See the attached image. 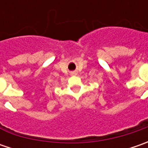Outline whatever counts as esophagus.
<instances>
[{"label":"esophagus","instance_id":"1","mask_svg":"<svg viewBox=\"0 0 148 148\" xmlns=\"http://www.w3.org/2000/svg\"><path fill=\"white\" fill-rule=\"evenodd\" d=\"M72 73H73V74H76V71H72Z\"/></svg>","mask_w":148,"mask_h":148}]
</instances>
